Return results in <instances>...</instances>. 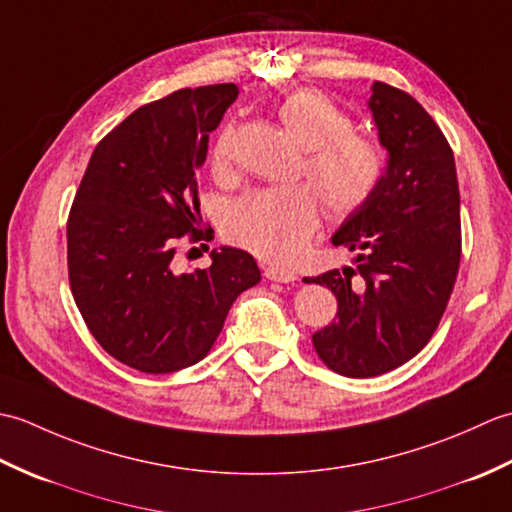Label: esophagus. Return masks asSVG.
<instances>
[{"label": "esophagus", "mask_w": 512, "mask_h": 512, "mask_svg": "<svg viewBox=\"0 0 512 512\" xmlns=\"http://www.w3.org/2000/svg\"><path fill=\"white\" fill-rule=\"evenodd\" d=\"M264 275H266V279H270V281H279V284H290V281L297 279L295 270H290V268H286V266H275V264L266 266V268H264Z\"/></svg>", "instance_id": "34e87169"}]
</instances>
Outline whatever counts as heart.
Returning a JSON list of instances; mask_svg holds the SVG:
<instances>
[{"label": "heart", "mask_w": 512, "mask_h": 512, "mask_svg": "<svg viewBox=\"0 0 512 512\" xmlns=\"http://www.w3.org/2000/svg\"><path fill=\"white\" fill-rule=\"evenodd\" d=\"M279 118L306 151L303 173L330 217H347L374 198L387 171L376 140L354 132L352 116L328 96L301 90L279 103ZM231 127L213 145V169L231 165ZM308 184L246 193L226 213L224 233L233 244L264 259H288L306 246L319 224V200Z\"/></svg>", "instance_id": "1"}]
</instances>
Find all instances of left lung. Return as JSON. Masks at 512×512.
<instances>
[{
	"mask_svg": "<svg viewBox=\"0 0 512 512\" xmlns=\"http://www.w3.org/2000/svg\"><path fill=\"white\" fill-rule=\"evenodd\" d=\"M369 110L387 171L374 198L347 217L332 242L356 266L306 281L328 286L336 317L312 334L332 372L380 376L416 356L436 332L462 257L460 189L449 140L427 110L394 85H372Z\"/></svg>",
	"mask_w": 512,
	"mask_h": 512,
	"instance_id": "left-lung-1",
	"label": "left lung"
}]
</instances>
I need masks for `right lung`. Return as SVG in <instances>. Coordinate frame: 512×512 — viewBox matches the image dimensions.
Returning a JSON list of instances; mask_svg holds the SVG:
<instances>
[{
  "label": "right lung",
  "mask_w": 512,
  "mask_h": 512,
  "mask_svg": "<svg viewBox=\"0 0 512 512\" xmlns=\"http://www.w3.org/2000/svg\"><path fill=\"white\" fill-rule=\"evenodd\" d=\"M235 99L233 83H217L138 107L96 145L74 195V303L103 350L138 372L202 361L233 301L262 279L239 248L213 250L209 268H176L180 246L213 239L200 217L198 169Z\"/></svg>",
  "instance_id": "obj_1"
}]
</instances>
